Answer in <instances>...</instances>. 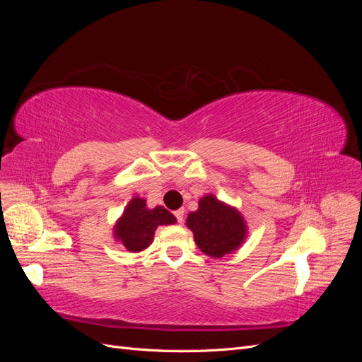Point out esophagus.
Wrapping results in <instances>:
<instances>
[{"instance_id": "34e87169", "label": "esophagus", "mask_w": 362, "mask_h": 362, "mask_svg": "<svg viewBox=\"0 0 362 362\" xmlns=\"http://www.w3.org/2000/svg\"><path fill=\"white\" fill-rule=\"evenodd\" d=\"M175 217H177L178 223H182L184 222V208H180V210L175 211Z\"/></svg>"}]
</instances>
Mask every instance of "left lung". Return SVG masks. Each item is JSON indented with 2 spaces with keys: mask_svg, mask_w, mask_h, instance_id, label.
I'll return each instance as SVG.
<instances>
[{
  "mask_svg": "<svg viewBox=\"0 0 362 362\" xmlns=\"http://www.w3.org/2000/svg\"><path fill=\"white\" fill-rule=\"evenodd\" d=\"M185 225L193 233L194 243L205 255L222 258L245 243L247 225L235 206L218 201L214 194L199 199L198 210L187 216Z\"/></svg>",
  "mask_w": 362,
  "mask_h": 362,
  "instance_id": "1",
  "label": "left lung"
}]
</instances>
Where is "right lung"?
<instances>
[{
    "label": "right lung",
    "mask_w": 362,
    "mask_h": 362,
    "mask_svg": "<svg viewBox=\"0 0 362 362\" xmlns=\"http://www.w3.org/2000/svg\"><path fill=\"white\" fill-rule=\"evenodd\" d=\"M177 222L166 208L157 205L149 208L146 199L134 196L113 226V237L128 252H141L154 240L157 228L161 225H173Z\"/></svg>",
    "instance_id": "right-lung-1"
}]
</instances>
